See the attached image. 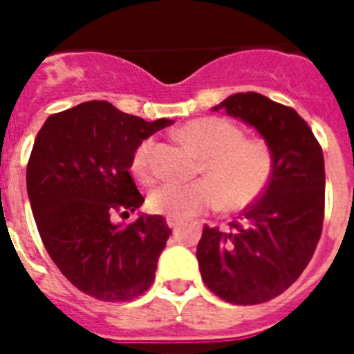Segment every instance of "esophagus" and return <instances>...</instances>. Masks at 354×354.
I'll list each match as a JSON object with an SVG mask.
<instances>
[{
	"label": "esophagus",
	"mask_w": 354,
	"mask_h": 354,
	"mask_svg": "<svg viewBox=\"0 0 354 354\" xmlns=\"http://www.w3.org/2000/svg\"><path fill=\"white\" fill-rule=\"evenodd\" d=\"M167 223H168V227L171 228V230H177V228L180 227V223H183V221L177 220V218H167Z\"/></svg>",
	"instance_id": "1"
}]
</instances>
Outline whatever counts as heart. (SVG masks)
<instances>
[{"label":"heart","instance_id":"heart-1","mask_svg":"<svg viewBox=\"0 0 354 354\" xmlns=\"http://www.w3.org/2000/svg\"><path fill=\"white\" fill-rule=\"evenodd\" d=\"M179 134L196 149L207 177L180 183L167 180L150 193L149 204L168 218L189 220L207 209L245 207L268 186L273 171V154L264 140L243 138V131L220 117H204L187 122ZM154 138L143 140L134 150L133 170L142 180H152Z\"/></svg>","mask_w":354,"mask_h":354}]
</instances>
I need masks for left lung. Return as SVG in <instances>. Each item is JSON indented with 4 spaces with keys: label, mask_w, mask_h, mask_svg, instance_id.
I'll return each mask as SVG.
<instances>
[{
    "label": "left lung",
    "mask_w": 354,
    "mask_h": 354,
    "mask_svg": "<svg viewBox=\"0 0 354 354\" xmlns=\"http://www.w3.org/2000/svg\"><path fill=\"white\" fill-rule=\"evenodd\" d=\"M218 109L261 134L273 154V171L234 230L205 225L196 259L216 296L257 305L289 289L314 255L324 218L323 149L292 108L257 92L234 93L212 111Z\"/></svg>",
    "instance_id": "8db88e82"
}]
</instances>
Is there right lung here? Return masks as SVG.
Returning a JSON list of instances; mask_svg holds the SVG:
<instances>
[{
  "label": "right lung",
  "mask_w": 354,
  "mask_h": 354,
  "mask_svg": "<svg viewBox=\"0 0 354 354\" xmlns=\"http://www.w3.org/2000/svg\"><path fill=\"white\" fill-rule=\"evenodd\" d=\"M174 120L145 122L106 101L77 104L44 122L26 170L42 243L68 282L102 301H129L154 282L171 230L159 214L126 225L143 196L131 177L134 150Z\"/></svg>",
  "instance_id": "add662e5"
}]
</instances>
